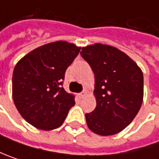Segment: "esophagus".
Listing matches in <instances>:
<instances>
[{
    "instance_id": "34e87169",
    "label": "esophagus",
    "mask_w": 159,
    "mask_h": 159,
    "mask_svg": "<svg viewBox=\"0 0 159 159\" xmlns=\"http://www.w3.org/2000/svg\"><path fill=\"white\" fill-rule=\"evenodd\" d=\"M87 94H88V92L87 91H83V92H81L80 93V98H84L85 96H87Z\"/></svg>"
}]
</instances>
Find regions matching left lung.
Segmentation results:
<instances>
[{
    "label": "left lung",
    "mask_w": 159,
    "mask_h": 159,
    "mask_svg": "<svg viewBox=\"0 0 159 159\" xmlns=\"http://www.w3.org/2000/svg\"><path fill=\"white\" fill-rule=\"evenodd\" d=\"M95 79L96 107L85 115L88 128L102 136L123 130L138 114L143 99V75L138 65L116 47L95 43L81 48Z\"/></svg>",
    "instance_id": "8db88e82"
}]
</instances>
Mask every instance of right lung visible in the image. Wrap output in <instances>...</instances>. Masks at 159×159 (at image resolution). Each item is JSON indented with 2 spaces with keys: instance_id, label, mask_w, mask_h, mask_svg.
<instances>
[{
  "instance_id": "right-lung-1",
  "label": "right lung",
  "mask_w": 159,
  "mask_h": 159,
  "mask_svg": "<svg viewBox=\"0 0 159 159\" xmlns=\"http://www.w3.org/2000/svg\"><path fill=\"white\" fill-rule=\"evenodd\" d=\"M80 51L73 43L58 40L34 49L16 65L13 99L22 118L35 128L60 127L75 105V96L62 85L66 68Z\"/></svg>"
}]
</instances>
